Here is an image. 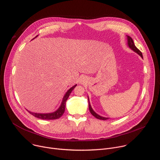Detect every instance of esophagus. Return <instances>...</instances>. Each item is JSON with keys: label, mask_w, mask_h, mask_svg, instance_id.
Returning a JSON list of instances; mask_svg holds the SVG:
<instances>
[{"label": "esophagus", "mask_w": 160, "mask_h": 160, "mask_svg": "<svg viewBox=\"0 0 160 160\" xmlns=\"http://www.w3.org/2000/svg\"><path fill=\"white\" fill-rule=\"evenodd\" d=\"M84 81H85V78H84L83 77H82V78H81V80H80V82H81V83H83V82H84Z\"/></svg>", "instance_id": "34e87169"}]
</instances>
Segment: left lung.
Segmentation results:
<instances>
[{
    "label": "left lung",
    "mask_w": 160,
    "mask_h": 160,
    "mask_svg": "<svg viewBox=\"0 0 160 160\" xmlns=\"http://www.w3.org/2000/svg\"><path fill=\"white\" fill-rule=\"evenodd\" d=\"M127 40H128V47L132 50V51H133L134 52H135L136 53H138L139 56H141V58H143V56H142V52L138 49L136 47H135V44H134V43H133V40H132V38L130 37V36H127ZM88 108H89V111H90V113L92 114V115L94 117H96V118H98V119H99V120H106L107 119H108V118H105V117H101V116H100V115H98V114L92 109V107H91V106H90V102H89V99L88 98Z\"/></svg>",
    "instance_id": "left-lung-1"
}]
</instances>
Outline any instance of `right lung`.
Instances as JSON below:
<instances>
[{"mask_svg": "<svg viewBox=\"0 0 160 160\" xmlns=\"http://www.w3.org/2000/svg\"><path fill=\"white\" fill-rule=\"evenodd\" d=\"M76 86H77V84L73 86L72 87H71L69 90L67 91L66 93L65 94V95L63 97L61 106L56 111H54L53 112H50V113H37V112H32L28 110L27 111L35 117L40 118V119H42V120H56V119L59 118L60 117H61V116L64 112L66 102L68 98H69L71 92H72V90L75 88V87Z\"/></svg>", "mask_w": 160, "mask_h": 160, "instance_id": "1", "label": "right lung"}]
</instances>
